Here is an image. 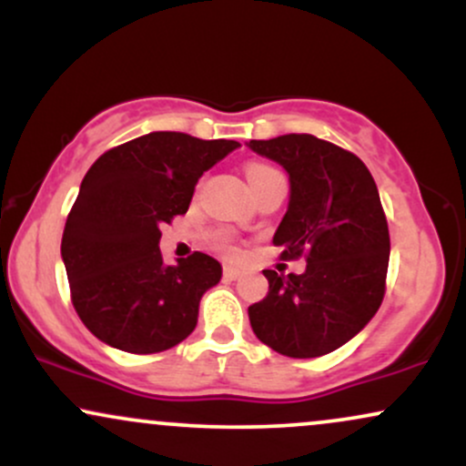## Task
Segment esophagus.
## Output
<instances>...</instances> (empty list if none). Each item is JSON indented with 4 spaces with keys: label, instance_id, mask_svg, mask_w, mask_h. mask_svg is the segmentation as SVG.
I'll return each instance as SVG.
<instances>
[{
    "label": "esophagus",
    "instance_id": "34e87169",
    "mask_svg": "<svg viewBox=\"0 0 466 466\" xmlns=\"http://www.w3.org/2000/svg\"><path fill=\"white\" fill-rule=\"evenodd\" d=\"M223 276L228 278V280H237V278L243 276V271L238 269V267H232V265H226L223 267Z\"/></svg>",
    "mask_w": 466,
    "mask_h": 466
}]
</instances>
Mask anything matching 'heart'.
I'll list each match as a JSON object with an SVG mask.
<instances>
[{
  "label": "heart",
  "mask_w": 466,
  "mask_h": 466,
  "mask_svg": "<svg viewBox=\"0 0 466 466\" xmlns=\"http://www.w3.org/2000/svg\"><path fill=\"white\" fill-rule=\"evenodd\" d=\"M245 175H248L249 186H254V184H258L260 179L271 177V175H278V170H276V168H271V166H265V164H249L248 168H245ZM218 248L226 249L228 254H234V249L229 248L228 240H223V238L218 240Z\"/></svg>",
  "instance_id": "b5f03b06"
}]
</instances>
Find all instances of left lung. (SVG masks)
<instances>
[{"label":"left lung","instance_id":"left-lung-1","mask_svg":"<svg viewBox=\"0 0 466 466\" xmlns=\"http://www.w3.org/2000/svg\"><path fill=\"white\" fill-rule=\"evenodd\" d=\"M289 175V206L274 243L307 256L300 276L265 269L269 293L248 309L263 344L293 360L329 355L374 318L386 291L388 221L357 155L309 133L249 140Z\"/></svg>","mask_w":466,"mask_h":466}]
</instances>
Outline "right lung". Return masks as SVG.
Segmentation results:
<instances>
[{
    "label": "right lung",
    "mask_w": 466,
    "mask_h": 466,
    "mask_svg": "<svg viewBox=\"0 0 466 466\" xmlns=\"http://www.w3.org/2000/svg\"><path fill=\"white\" fill-rule=\"evenodd\" d=\"M240 144L153 131L96 159L61 240L78 318L106 346L151 355L197 326L199 302L221 263L195 254L166 265L159 228L186 215L197 181Z\"/></svg>",
    "instance_id": "obj_1"
}]
</instances>
